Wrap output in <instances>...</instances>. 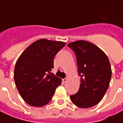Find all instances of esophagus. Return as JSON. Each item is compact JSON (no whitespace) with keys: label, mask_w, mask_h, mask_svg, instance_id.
Instances as JSON below:
<instances>
[{"label":"esophagus","mask_w":123,"mask_h":123,"mask_svg":"<svg viewBox=\"0 0 123 123\" xmlns=\"http://www.w3.org/2000/svg\"><path fill=\"white\" fill-rule=\"evenodd\" d=\"M69 79V76H67L66 78H65V79H62V81L64 82V83H65V82H67L68 81Z\"/></svg>","instance_id":"esophagus-1"}]
</instances>
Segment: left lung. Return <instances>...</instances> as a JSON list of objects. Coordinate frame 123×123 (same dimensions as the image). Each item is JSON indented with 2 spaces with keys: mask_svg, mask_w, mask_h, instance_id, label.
<instances>
[{
  "mask_svg": "<svg viewBox=\"0 0 123 123\" xmlns=\"http://www.w3.org/2000/svg\"><path fill=\"white\" fill-rule=\"evenodd\" d=\"M76 54L81 83L78 92L70 96L73 104L90 108L102 99L111 78V68L105 52L90 42L79 40L68 44Z\"/></svg>",
  "mask_w": 123,
  "mask_h": 123,
  "instance_id": "1",
  "label": "left lung"
}]
</instances>
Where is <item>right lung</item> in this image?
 Returning a JSON list of instances; mask_svg holds the SVG:
<instances>
[{"instance_id":"right-lung-1","label":"right lung","mask_w":123,"mask_h":123,"mask_svg":"<svg viewBox=\"0 0 123 123\" xmlns=\"http://www.w3.org/2000/svg\"><path fill=\"white\" fill-rule=\"evenodd\" d=\"M66 44L61 41L40 39L27 47L16 62L14 78L16 86L28 105L41 107L52 99L62 80L51 72L54 58Z\"/></svg>"}]
</instances>
